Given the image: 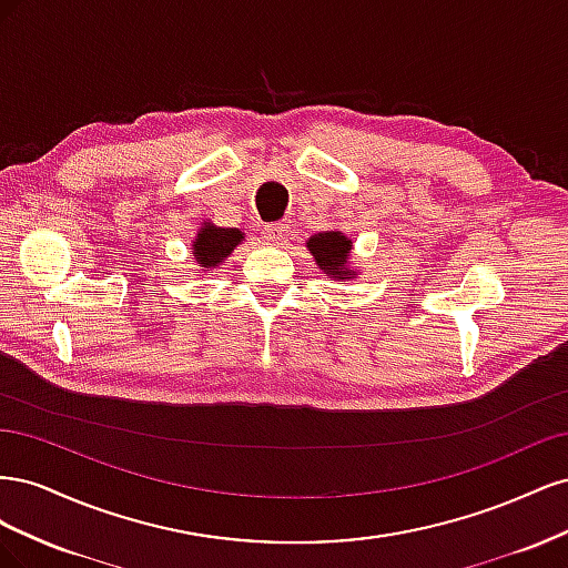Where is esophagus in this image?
Listing matches in <instances>:
<instances>
[{
  "label": "esophagus",
  "mask_w": 568,
  "mask_h": 568,
  "mask_svg": "<svg viewBox=\"0 0 568 568\" xmlns=\"http://www.w3.org/2000/svg\"><path fill=\"white\" fill-rule=\"evenodd\" d=\"M263 236L267 239L270 244H282L284 239H286V227L280 225V222H274V225H267V227L263 230Z\"/></svg>",
  "instance_id": "1"
}]
</instances>
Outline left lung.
I'll return each instance as SVG.
<instances>
[{
    "label": "left lung",
    "instance_id": "8db88e82",
    "mask_svg": "<svg viewBox=\"0 0 568 568\" xmlns=\"http://www.w3.org/2000/svg\"><path fill=\"white\" fill-rule=\"evenodd\" d=\"M351 248L353 239H348L343 232H320L307 239V251L313 253L320 270L326 277H334L338 282H348L355 274L348 265Z\"/></svg>",
    "mask_w": 568,
    "mask_h": 568
}]
</instances>
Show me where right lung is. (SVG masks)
Masks as SVG:
<instances>
[{
    "mask_svg": "<svg viewBox=\"0 0 568 568\" xmlns=\"http://www.w3.org/2000/svg\"><path fill=\"white\" fill-rule=\"evenodd\" d=\"M244 242V234L239 230L215 227L213 222H203L194 239V257L199 267H217L225 257Z\"/></svg>",
    "mask_w": 568,
    "mask_h": 568,
    "instance_id": "right-lung-1",
    "label": "right lung"
}]
</instances>
